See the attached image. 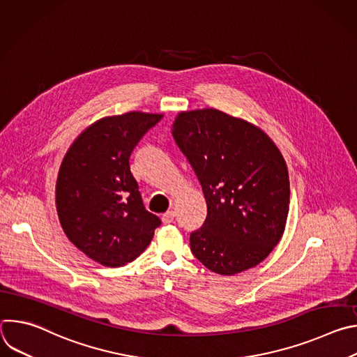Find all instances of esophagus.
Masks as SVG:
<instances>
[{"label": "esophagus", "mask_w": 357, "mask_h": 357, "mask_svg": "<svg viewBox=\"0 0 357 357\" xmlns=\"http://www.w3.org/2000/svg\"><path fill=\"white\" fill-rule=\"evenodd\" d=\"M174 219H175V212H167V213H164L162 215V222L165 223V225H169V223H172L174 222Z\"/></svg>", "instance_id": "esophagus-1"}]
</instances>
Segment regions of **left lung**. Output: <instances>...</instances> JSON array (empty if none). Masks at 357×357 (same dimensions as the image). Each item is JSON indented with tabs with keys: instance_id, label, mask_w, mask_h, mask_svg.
Returning <instances> with one entry per match:
<instances>
[{
	"instance_id": "left-lung-1",
	"label": "left lung",
	"mask_w": 357,
	"mask_h": 357,
	"mask_svg": "<svg viewBox=\"0 0 357 357\" xmlns=\"http://www.w3.org/2000/svg\"><path fill=\"white\" fill-rule=\"evenodd\" d=\"M172 135L205 195L208 215L190 233L193 256L234 275L278 244L289 209V179L275 144L256 126L215 109L178 114Z\"/></svg>"
}]
</instances>
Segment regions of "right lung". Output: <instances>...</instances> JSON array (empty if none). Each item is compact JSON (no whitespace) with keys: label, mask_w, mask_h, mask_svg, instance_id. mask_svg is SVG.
Returning <instances> with one entry per match:
<instances>
[{"label":"right lung","mask_w":357,"mask_h":357,"mask_svg":"<svg viewBox=\"0 0 357 357\" xmlns=\"http://www.w3.org/2000/svg\"><path fill=\"white\" fill-rule=\"evenodd\" d=\"M161 119L141 112L101 119L75 139L61 165L56 209L62 229L106 267L135 260L161 225L145 209L130 169L134 148Z\"/></svg>","instance_id":"obj_1"}]
</instances>
